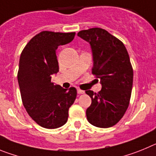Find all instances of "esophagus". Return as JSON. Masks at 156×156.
Listing matches in <instances>:
<instances>
[{
	"mask_svg": "<svg viewBox=\"0 0 156 156\" xmlns=\"http://www.w3.org/2000/svg\"><path fill=\"white\" fill-rule=\"evenodd\" d=\"M77 92H78V94H83L84 92H85L83 90L80 89V88H78V89H77Z\"/></svg>",
	"mask_w": 156,
	"mask_h": 156,
	"instance_id": "esophagus-1",
	"label": "esophagus"
}]
</instances>
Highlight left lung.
Instances as JSON below:
<instances>
[{"label": "left lung", "instance_id": "8db88e82", "mask_svg": "<svg viewBox=\"0 0 156 156\" xmlns=\"http://www.w3.org/2000/svg\"><path fill=\"white\" fill-rule=\"evenodd\" d=\"M78 36L90 44L92 72L102 85L98 93L85 91L92 99L87 120L101 128L113 127L125 113L131 95L134 74L127 50L120 40L100 28L81 30Z\"/></svg>", "mask_w": 156, "mask_h": 156}]
</instances>
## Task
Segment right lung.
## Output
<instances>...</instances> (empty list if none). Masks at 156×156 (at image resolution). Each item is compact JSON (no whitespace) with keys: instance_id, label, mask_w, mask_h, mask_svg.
I'll list each match as a JSON object with an SVG mask.
<instances>
[{"instance_id":"right-lung-1","label":"right lung","mask_w":156,"mask_h":156,"mask_svg":"<svg viewBox=\"0 0 156 156\" xmlns=\"http://www.w3.org/2000/svg\"><path fill=\"white\" fill-rule=\"evenodd\" d=\"M75 36V33L43 31L31 39L21 54L18 81L22 103L32 119L44 128L65 124L76 99L75 88L66 89L51 82L52 75L59 71L56 50L71 43Z\"/></svg>"}]
</instances>
